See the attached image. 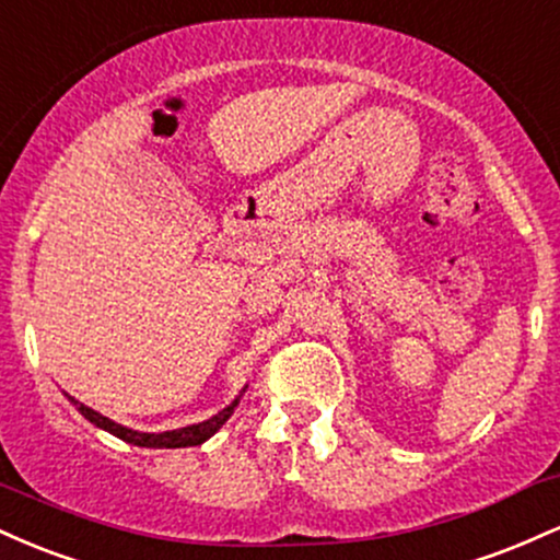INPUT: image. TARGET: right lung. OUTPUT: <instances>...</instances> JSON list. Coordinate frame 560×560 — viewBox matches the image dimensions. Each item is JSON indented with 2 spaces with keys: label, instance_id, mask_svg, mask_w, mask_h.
I'll list each match as a JSON object with an SVG mask.
<instances>
[{
  "label": "right lung",
  "instance_id": "add662e5",
  "mask_svg": "<svg viewBox=\"0 0 560 560\" xmlns=\"http://www.w3.org/2000/svg\"><path fill=\"white\" fill-rule=\"evenodd\" d=\"M247 389V387H244ZM244 389L240 395L231 400L226 408L218 410L215 416H210L208 421H199V423H189V427H182V429H171V432H139V429H128L124 423H115L113 419H107V416L96 413V410L89 408V405H83L75 400V397L66 395L70 402L79 408V413L83 416L86 421H92L94 427L105 429V432H110L113 436H118V440L128 442V445H137V447H155V450H163V447H195V445H202V442H208L210 436H213L218 429L223 427L231 419V413H234V408L240 405Z\"/></svg>",
  "mask_w": 560,
  "mask_h": 560
}]
</instances>
